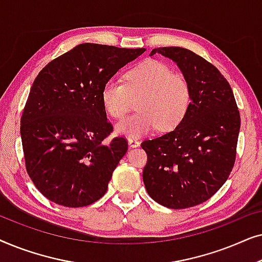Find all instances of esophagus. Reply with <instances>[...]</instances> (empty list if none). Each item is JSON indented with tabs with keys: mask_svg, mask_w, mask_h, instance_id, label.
I'll return each instance as SVG.
<instances>
[{
	"mask_svg": "<svg viewBox=\"0 0 262 262\" xmlns=\"http://www.w3.org/2000/svg\"><path fill=\"white\" fill-rule=\"evenodd\" d=\"M127 142H128V145H130L131 148H136V146H139V144H141L137 138H128Z\"/></svg>",
	"mask_w": 262,
	"mask_h": 262,
	"instance_id": "34e87169",
	"label": "esophagus"
}]
</instances>
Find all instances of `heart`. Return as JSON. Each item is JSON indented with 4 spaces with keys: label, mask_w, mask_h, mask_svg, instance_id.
Wrapping results in <instances>:
<instances>
[{
    "label": "heart",
    "mask_w": 262,
    "mask_h": 262,
    "mask_svg": "<svg viewBox=\"0 0 262 262\" xmlns=\"http://www.w3.org/2000/svg\"><path fill=\"white\" fill-rule=\"evenodd\" d=\"M138 98L139 112L117 125V131L130 138L157 127L161 132L174 130L188 112L191 85L184 75L173 73L167 64L146 59L128 71L125 83L110 80L101 91L103 107L114 119H123Z\"/></svg>",
    "instance_id": "heart-1"
}]
</instances>
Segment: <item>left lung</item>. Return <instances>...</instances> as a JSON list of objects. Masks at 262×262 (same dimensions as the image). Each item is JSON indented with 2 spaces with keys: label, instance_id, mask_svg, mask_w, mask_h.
Masks as SVG:
<instances>
[{
  "label": "left lung",
  "instance_id": "1",
  "mask_svg": "<svg viewBox=\"0 0 262 262\" xmlns=\"http://www.w3.org/2000/svg\"><path fill=\"white\" fill-rule=\"evenodd\" d=\"M177 63L191 85V105L184 120L168 134L146 139L143 181L161 205L186 209L209 200L234 168L239 112L234 93L213 64L184 48H157Z\"/></svg>",
  "mask_w": 262,
  "mask_h": 262
}]
</instances>
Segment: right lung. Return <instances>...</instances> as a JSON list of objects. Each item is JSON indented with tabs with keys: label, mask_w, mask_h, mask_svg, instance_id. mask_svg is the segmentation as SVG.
<instances>
[{
	"label": "right lung",
	"mask_w": 262,
	"mask_h": 262,
	"mask_svg": "<svg viewBox=\"0 0 262 262\" xmlns=\"http://www.w3.org/2000/svg\"><path fill=\"white\" fill-rule=\"evenodd\" d=\"M145 49L84 42L38 74L21 116L26 170L40 193L67 207L95 203L107 192L127 141L116 137L101 100L103 84Z\"/></svg>",
	"instance_id": "right-lung-1"
}]
</instances>
